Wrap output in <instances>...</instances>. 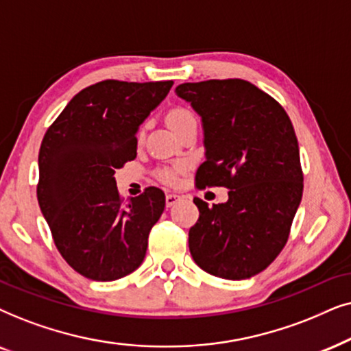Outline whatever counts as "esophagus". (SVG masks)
Segmentation results:
<instances>
[{"label": "esophagus", "mask_w": 351, "mask_h": 351, "mask_svg": "<svg viewBox=\"0 0 351 351\" xmlns=\"http://www.w3.org/2000/svg\"><path fill=\"white\" fill-rule=\"evenodd\" d=\"M180 197H181V195H180V194H175V193L167 194V195H165V204H167V207H171V205H175V204L180 200Z\"/></svg>", "instance_id": "34e87169"}]
</instances>
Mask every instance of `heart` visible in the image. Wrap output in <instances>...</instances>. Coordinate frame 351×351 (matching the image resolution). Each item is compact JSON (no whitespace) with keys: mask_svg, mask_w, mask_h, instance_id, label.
<instances>
[{"mask_svg":"<svg viewBox=\"0 0 351 351\" xmlns=\"http://www.w3.org/2000/svg\"><path fill=\"white\" fill-rule=\"evenodd\" d=\"M189 121H197L195 120V115L191 112L189 109H186L183 106H178V107H173V109L168 110L167 114V123L170 125V128L173 132H178L184 127V125H188ZM186 170V163L183 162H178L175 163V165L170 167V168H163L158 173V176H160V180L163 183L167 184H175L176 181H178V175H181Z\"/></svg>","mask_w":351,"mask_h":351,"instance_id":"heart-1","label":"heart"}]
</instances>
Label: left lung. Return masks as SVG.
<instances>
[{
    "mask_svg": "<svg viewBox=\"0 0 351 351\" xmlns=\"http://www.w3.org/2000/svg\"><path fill=\"white\" fill-rule=\"evenodd\" d=\"M202 117L205 160L200 188L230 189L228 202L195 197L189 230L195 263L223 279H247L273 263L289 239L303 194V171L292 121L282 106L241 78L176 86Z\"/></svg>",
    "mask_w": 351,
    "mask_h": 351,
    "instance_id": "8db88e82",
    "label": "left lung"
}]
</instances>
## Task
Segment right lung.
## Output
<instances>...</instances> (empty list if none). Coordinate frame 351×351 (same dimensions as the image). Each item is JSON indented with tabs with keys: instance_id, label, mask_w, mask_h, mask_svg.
<instances>
[{
	"instance_id": "right-lung-1",
	"label": "right lung",
	"mask_w": 351,
	"mask_h": 351,
	"mask_svg": "<svg viewBox=\"0 0 351 351\" xmlns=\"http://www.w3.org/2000/svg\"><path fill=\"white\" fill-rule=\"evenodd\" d=\"M173 82L104 80L85 88L45 133L36 197L62 258L93 281H115L143 263L165 194L146 188L123 202L117 168L136 158V132Z\"/></svg>"
}]
</instances>
